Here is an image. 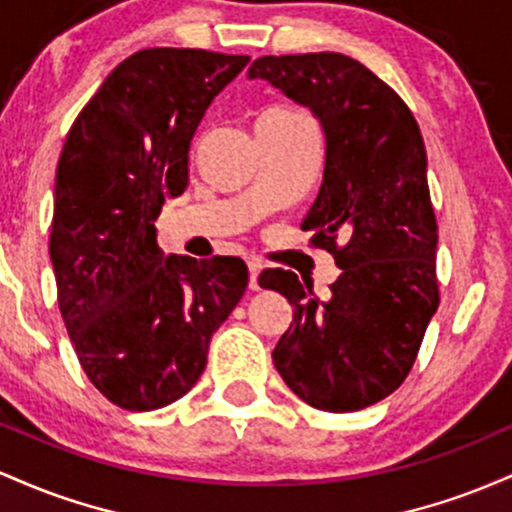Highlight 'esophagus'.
Returning <instances> with one entry per match:
<instances>
[{
    "mask_svg": "<svg viewBox=\"0 0 512 512\" xmlns=\"http://www.w3.org/2000/svg\"><path fill=\"white\" fill-rule=\"evenodd\" d=\"M263 266L258 258H249V287L251 290H258V275H261Z\"/></svg>",
    "mask_w": 512,
    "mask_h": 512,
    "instance_id": "1",
    "label": "esophagus"
}]
</instances>
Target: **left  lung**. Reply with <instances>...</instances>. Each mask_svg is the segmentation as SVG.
Segmentation results:
<instances>
[{"label": "left lung", "instance_id": "8db88e82", "mask_svg": "<svg viewBox=\"0 0 512 512\" xmlns=\"http://www.w3.org/2000/svg\"><path fill=\"white\" fill-rule=\"evenodd\" d=\"M249 79L309 108L324 130V179L302 229L343 268L326 302L295 273H261V287L292 304L273 365L314 409L360 411L406 380L440 302L421 130L396 91L348 55L258 57Z\"/></svg>", "mask_w": 512, "mask_h": 512}]
</instances>
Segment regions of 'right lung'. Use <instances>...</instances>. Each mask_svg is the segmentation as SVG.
<instances>
[{"instance_id": "1", "label": "right lung", "mask_w": 512, "mask_h": 512, "mask_svg": "<svg viewBox=\"0 0 512 512\" xmlns=\"http://www.w3.org/2000/svg\"><path fill=\"white\" fill-rule=\"evenodd\" d=\"M249 57L149 48L106 77L74 120L50 229L57 304L86 377L128 411L193 389L212 333L244 295L241 258L164 256L154 220L188 186L205 111Z\"/></svg>"}]
</instances>
